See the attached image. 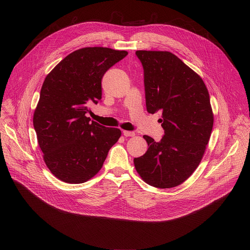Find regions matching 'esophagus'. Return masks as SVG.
Listing matches in <instances>:
<instances>
[{"label":"esophagus","instance_id":"1","mask_svg":"<svg viewBox=\"0 0 250 250\" xmlns=\"http://www.w3.org/2000/svg\"><path fill=\"white\" fill-rule=\"evenodd\" d=\"M123 134L125 136V137H128V136H134L135 133L133 131H129V130H124L123 131Z\"/></svg>","mask_w":250,"mask_h":250}]
</instances>
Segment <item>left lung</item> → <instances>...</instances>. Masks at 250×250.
I'll use <instances>...</instances> for the list:
<instances>
[{"label": "left lung", "mask_w": 250, "mask_h": 250, "mask_svg": "<svg viewBox=\"0 0 250 250\" xmlns=\"http://www.w3.org/2000/svg\"><path fill=\"white\" fill-rule=\"evenodd\" d=\"M145 71L146 110L162 112L164 136L144 135L148 149L134 158L141 179L167 189L185 182L199 166L210 137L213 114L208 91L194 70L169 51L137 50Z\"/></svg>", "instance_id": "1"}]
</instances>
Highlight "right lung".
Wrapping results in <instances>:
<instances>
[{
	"instance_id": "add662e5",
	"label": "right lung",
	"mask_w": 250,
	"mask_h": 250,
	"mask_svg": "<svg viewBox=\"0 0 250 250\" xmlns=\"http://www.w3.org/2000/svg\"><path fill=\"white\" fill-rule=\"evenodd\" d=\"M125 50L84 47L61 60L45 77L33 114L43 160L59 180L81 184L102 168L122 131L86 117L102 99V78Z\"/></svg>"
}]
</instances>
